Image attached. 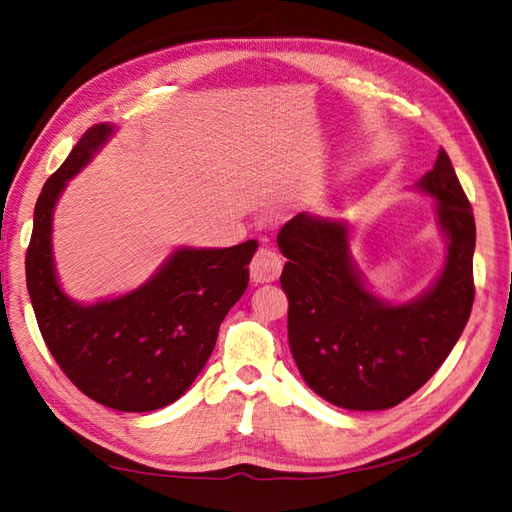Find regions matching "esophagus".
<instances>
[{"mask_svg":"<svg viewBox=\"0 0 512 512\" xmlns=\"http://www.w3.org/2000/svg\"><path fill=\"white\" fill-rule=\"evenodd\" d=\"M281 257L273 248H259L253 262H250V277H253L255 284H268V281H275L281 275Z\"/></svg>","mask_w":512,"mask_h":512,"instance_id":"esophagus-1","label":"esophagus"}]
</instances>
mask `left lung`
I'll list each match as a JSON object with an SVG mask.
<instances>
[{
  "instance_id": "1",
  "label": "left lung",
  "mask_w": 512,
  "mask_h": 512,
  "mask_svg": "<svg viewBox=\"0 0 512 512\" xmlns=\"http://www.w3.org/2000/svg\"><path fill=\"white\" fill-rule=\"evenodd\" d=\"M418 189L438 202L449 253L436 284L400 306L365 288L345 224L299 213L277 235L290 352L308 387L336 407H396L438 372L471 317L475 220L447 151Z\"/></svg>"
}]
</instances>
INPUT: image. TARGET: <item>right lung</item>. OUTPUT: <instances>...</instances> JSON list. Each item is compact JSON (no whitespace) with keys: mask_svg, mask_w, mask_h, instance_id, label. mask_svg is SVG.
<instances>
[{"mask_svg":"<svg viewBox=\"0 0 512 512\" xmlns=\"http://www.w3.org/2000/svg\"><path fill=\"white\" fill-rule=\"evenodd\" d=\"M114 127H90L43 184L26 250V284L43 341L85 396L118 411H156L176 402L202 372L220 323L248 286L257 242L180 248L147 284L94 306L65 297L52 262V213L59 195Z\"/></svg>","mask_w":512,"mask_h":512,"instance_id":"right-lung-1","label":"right lung"}]
</instances>
